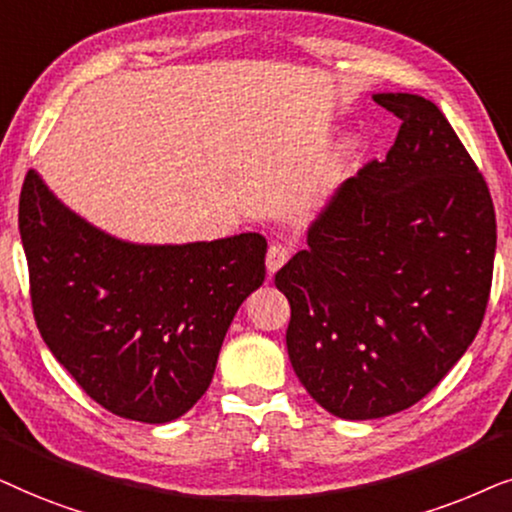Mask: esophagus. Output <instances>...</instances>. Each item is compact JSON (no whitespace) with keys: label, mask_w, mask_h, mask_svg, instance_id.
<instances>
[{"label":"esophagus","mask_w":512,"mask_h":512,"mask_svg":"<svg viewBox=\"0 0 512 512\" xmlns=\"http://www.w3.org/2000/svg\"><path fill=\"white\" fill-rule=\"evenodd\" d=\"M288 260H290V248H288V245L274 243L269 248V252H267V271H269V274H276V271L281 269Z\"/></svg>","instance_id":"obj_1"}]
</instances>
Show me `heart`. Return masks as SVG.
<instances>
[{
    "mask_svg": "<svg viewBox=\"0 0 512 512\" xmlns=\"http://www.w3.org/2000/svg\"><path fill=\"white\" fill-rule=\"evenodd\" d=\"M356 152V138H344L342 142L337 145V159H349V156Z\"/></svg>",
    "mask_w": 512,
    "mask_h": 512,
    "instance_id": "1",
    "label": "heart"
}]
</instances>
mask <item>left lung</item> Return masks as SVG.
Wrapping results in <instances>:
<instances>
[{
  "label": "left lung",
  "mask_w": 512,
  "mask_h": 512,
  "mask_svg": "<svg viewBox=\"0 0 512 512\" xmlns=\"http://www.w3.org/2000/svg\"><path fill=\"white\" fill-rule=\"evenodd\" d=\"M403 124L342 182L276 274L292 370L316 403L365 421L419 403L485 316L496 217L485 177L431 100L374 93Z\"/></svg>",
  "instance_id": "obj_1"
}]
</instances>
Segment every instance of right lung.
I'll return each instance as SVG.
<instances>
[{
  "mask_svg": "<svg viewBox=\"0 0 512 512\" xmlns=\"http://www.w3.org/2000/svg\"><path fill=\"white\" fill-rule=\"evenodd\" d=\"M18 227L49 351L95 403L142 424L199 403L238 306L267 274L262 234L124 241L67 208L34 168Z\"/></svg>",
  "mask_w": 512,
  "mask_h": 512,
  "instance_id": "add662e5",
  "label": "right lung"
}]
</instances>
